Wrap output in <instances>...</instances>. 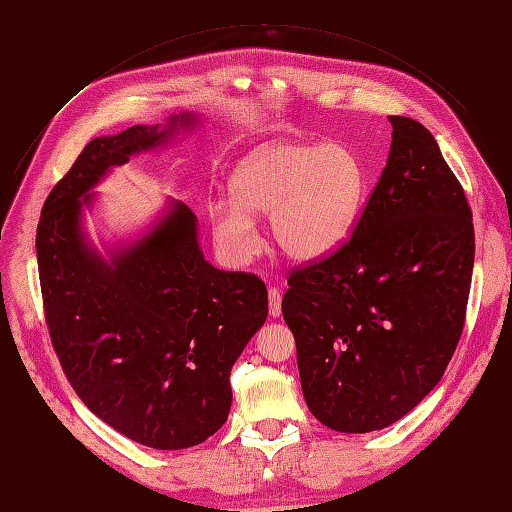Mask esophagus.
<instances>
[{
    "instance_id": "1",
    "label": "esophagus",
    "mask_w": 512,
    "mask_h": 512,
    "mask_svg": "<svg viewBox=\"0 0 512 512\" xmlns=\"http://www.w3.org/2000/svg\"><path fill=\"white\" fill-rule=\"evenodd\" d=\"M269 314L273 318L282 314V290L275 288V286L269 288Z\"/></svg>"
}]
</instances>
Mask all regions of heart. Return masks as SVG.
I'll return each mask as SVG.
<instances>
[{
  "label": "heart",
  "mask_w": 512,
  "mask_h": 512,
  "mask_svg": "<svg viewBox=\"0 0 512 512\" xmlns=\"http://www.w3.org/2000/svg\"><path fill=\"white\" fill-rule=\"evenodd\" d=\"M365 198L361 162L342 145L280 141L252 151L230 179V200L209 211L215 243L232 262L256 252L252 220L269 215V237L286 258L318 260L344 243Z\"/></svg>",
  "instance_id": "obj_1"
}]
</instances>
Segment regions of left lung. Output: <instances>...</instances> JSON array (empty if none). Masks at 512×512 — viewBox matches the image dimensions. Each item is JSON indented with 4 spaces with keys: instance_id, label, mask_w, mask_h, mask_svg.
Here are the masks:
<instances>
[{
    "instance_id": "left-lung-1",
    "label": "left lung",
    "mask_w": 512,
    "mask_h": 512,
    "mask_svg": "<svg viewBox=\"0 0 512 512\" xmlns=\"http://www.w3.org/2000/svg\"><path fill=\"white\" fill-rule=\"evenodd\" d=\"M389 121V160L352 235L292 269L282 301L307 408L344 433L389 427L440 382L472 284L461 183L425 126Z\"/></svg>"
}]
</instances>
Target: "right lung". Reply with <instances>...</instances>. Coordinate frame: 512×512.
Returning a JSON list of instances; mask_svg holds the SVG:
<instances>
[{"mask_svg": "<svg viewBox=\"0 0 512 512\" xmlns=\"http://www.w3.org/2000/svg\"><path fill=\"white\" fill-rule=\"evenodd\" d=\"M194 119L94 138L46 196L36 232L46 327L72 389L106 425L162 451L196 446L226 423L230 369L267 320V286L209 265L188 205L111 262L85 241L81 207L108 168Z\"/></svg>", "mask_w": 512, "mask_h": 512, "instance_id": "add662e5", "label": "right lung"}]
</instances>
